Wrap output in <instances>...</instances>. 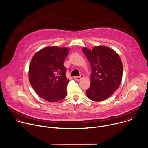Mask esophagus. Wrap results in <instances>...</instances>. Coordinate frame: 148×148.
Instances as JSON below:
<instances>
[{"instance_id": "obj_1", "label": "esophagus", "mask_w": 148, "mask_h": 148, "mask_svg": "<svg viewBox=\"0 0 148 148\" xmlns=\"http://www.w3.org/2000/svg\"><path fill=\"white\" fill-rule=\"evenodd\" d=\"M84 77V74H81L80 76H76L74 77V79L76 81H80L81 79H82Z\"/></svg>"}]
</instances>
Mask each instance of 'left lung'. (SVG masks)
Returning a JSON list of instances; mask_svg holds the SVG:
<instances>
[{"mask_svg": "<svg viewBox=\"0 0 148 148\" xmlns=\"http://www.w3.org/2000/svg\"><path fill=\"white\" fill-rule=\"evenodd\" d=\"M91 67L90 86L86 90L87 97L95 101L110 97L121 85L123 65L119 55L112 49L103 45L92 49L83 48Z\"/></svg>", "mask_w": 148, "mask_h": 148, "instance_id": "8db88e82", "label": "left lung"}]
</instances>
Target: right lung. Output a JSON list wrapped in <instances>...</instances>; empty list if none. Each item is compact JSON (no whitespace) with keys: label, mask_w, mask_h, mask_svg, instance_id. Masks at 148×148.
<instances>
[{"label":"right lung","mask_w":148,"mask_h":148,"mask_svg":"<svg viewBox=\"0 0 148 148\" xmlns=\"http://www.w3.org/2000/svg\"><path fill=\"white\" fill-rule=\"evenodd\" d=\"M69 48L47 47L33 56L29 69V79L37 94L49 102H57L67 96L66 69L64 61Z\"/></svg>","instance_id":"add662e5"}]
</instances>
